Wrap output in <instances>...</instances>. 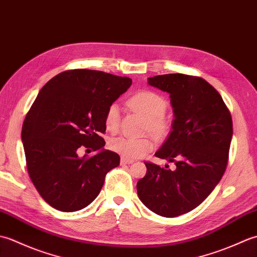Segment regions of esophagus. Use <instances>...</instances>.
I'll return each instance as SVG.
<instances>
[{"instance_id":"esophagus-1","label":"esophagus","mask_w":257,"mask_h":257,"mask_svg":"<svg viewBox=\"0 0 257 257\" xmlns=\"http://www.w3.org/2000/svg\"><path fill=\"white\" fill-rule=\"evenodd\" d=\"M134 160H129V159H124V158H121L120 159V165L123 166V165H130V163H133Z\"/></svg>"}]
</instances>
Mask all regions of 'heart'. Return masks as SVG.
I'll return each mask as SVG.
<instances>
[{
  "label": "heart",
  "instance_id": "1",
  "mask_svg": "<svg viewBox=\"0 0 257 257\" xmlns=\"http://www.w3.org/2000/svg\"><path fill=\"white\" fill-rule=\"evenodd\" d=\"M128 106L134 111L146 117V129L157 136L165 135L170 128V118L165 112L167 101L161 95L155 91L143 89L129 97ZM105 125L109 132L114 133L120 125V109L116 102H112L106 109ZM109 147L124 159H137L144 157L154 148V143L149 137H116L109 141Z\"/></svg>",
  "mask_w": 257,
  "mask_h": 257
}]
</instances>
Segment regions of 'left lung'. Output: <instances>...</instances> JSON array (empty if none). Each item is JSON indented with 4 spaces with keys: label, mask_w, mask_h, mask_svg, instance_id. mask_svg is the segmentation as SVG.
<instances>
[{
    "label": "left lung",
    "mask_w": 257,
    "mask_h": 257,
    "mask_svg": "<svg viewBox=\"0 0 257 257\" xmlns=\"http://www.w3.org/2000/svg\"><path fill=\"white\" fill-rule=\"evenodd\" d=\"M148 84L170 95L172 130L155 156L177 168L146 162L147 173L138 181L137 192L156 214L176 217L199 206L224 174L232 117L217 90L201 77L167 74L148 78Z\"/></svg>",
    "instance_id": "1"
}]
</instances>
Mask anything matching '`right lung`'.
<instances>
[{"label":"right lung","instance_id":"obj_1","mask_svg":"<svg viewBox=\"0 0 257 257\" xmlns=\"http://www.w3.org/2000/svg\"><path fill=\"white\" fill-rule=\"evenodd\" d=\"M133 80L100 70L56 75L38 92L22 127L26 167L33 184L54 209L74 212L94 201L120 157L103 149L107 107ZM81 146L97 151L79 157ZM88 150V149H87Z\"/></svg>","mask_w":257,"mask_h":257}]
</instances>
